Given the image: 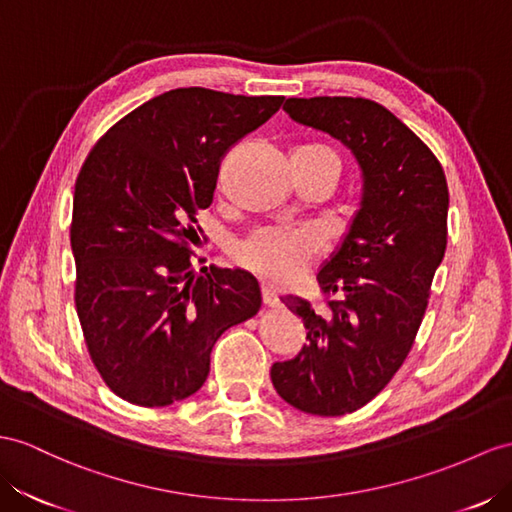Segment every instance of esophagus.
Returning <instances> with one entry per match:
<instances>
[{
	"label": "esophagus",
	"mask_w": 512,
	"mask_h": 512,
	"mask_svg": "<svg viewBox=\"0 0 512 512\" xmlns=\"http://www.w3.org/2000/svg\"><path fill=\"white\" fill-rule=\"evenodd\" d=\"M261 298H264V305H266V307H277V305H279L277 292H274L272 287H268V285L261 287Z\"/></svg>",
	"instance_id": "1"
}]
</instances>
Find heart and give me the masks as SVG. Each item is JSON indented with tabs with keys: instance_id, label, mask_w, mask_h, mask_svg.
Instances as JSON below:
<instances>
[{
	"instance_id": "heart-1",
	"label": "heart",
	"mask_w": 512,
	"mask_h": 512,
	"mask_svg": "<svg viewBox=\"0 0 512 512\" xmlns=\"http://www.w3.org/2000/svg\"><path fill=\"white\" fill-rule=\"evenodd\" d=\"M296 166H326L339 173L337 153L320 142L298 144L292 151ZM324 251L322 235L311 227L259 229L235 246V259L261 279L290 285L303 277L309 264Z\"/></svg>"
}]
</instances>
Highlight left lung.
Here are the masks:
<instances>
[{"label":"left lung","instance_id":"8db88e82","mask_svg":"<svg viewBox=\"0 0 512 512\" xmlns=\"http://www.w3.org/2000/svg\"><path fill=\"white\" fill-rule=\"evenodd\" d=\"M290 119L344 144L361 168V203L318 272L324 313L283 296L309 344L270 368L279 396L311 415L368 404L400 370L428 307L448 244V183L426 144L381 103L361 97L287 99Z\"/></svg>","mask_w":512,"mask_h":512}]
</instances>
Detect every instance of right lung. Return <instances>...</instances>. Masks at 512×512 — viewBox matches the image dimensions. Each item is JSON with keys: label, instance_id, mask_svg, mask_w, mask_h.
I'll return each instance as SVG.
<instances>
[{"label": "right lung", "instance_id": "add662e5", "mask_svg": "<svg viewBox=\"0 0 512 512\" xmlns=\"http://www.w3.org/2000/svg\"><path fill=\"white\" fill-rule=\"evenodd\" d=\"M283 97L175 88L112 125L77 175L75 307L106 385L138 406L199 391L216 339L253 318L259 283L240 268H192L196 212L212 205L220 160Z\"/></svg>", "mask_w": 512, "mask_h": 512}]
</instances>
